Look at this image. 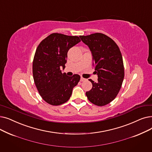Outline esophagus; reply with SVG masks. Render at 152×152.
I'll use <instances>...</instances> for the list:
<instances>
[{
    "label": "esophagus",
    "mask_w": 152,
    "mask_h": 152,
    "mask_svg": "<svg viewBox=\"0 0 152 152\" xmlns=\"http://www.w3.org/2000/svg\"><path fill=\"white\" fill-rule=\"evenodd\" d=\"M80 81H81V82L84 81H86V79H84V78H83V77H81V80H80Z\"/></svg>",
    "instance_id": "obj_1"
}]
</instances>
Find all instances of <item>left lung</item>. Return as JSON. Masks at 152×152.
Listing matches in <instances>:
<instances>
[{
  "label": "left lung",
  "instance_id": "obj_1",
  "mask_svg": "<svg viewBox=\"0 0 152 152\" xmlns=\"http://www.w3.org/2000/svg\"><path fill=\"white\" fill-rule=\"evenodd\" d=\"M92 52L97 82L89 80L92 88L86 92L88 100L98 106L109 104L119 92L124 78V66L119 48L113 39L101 33L80 36Z\"/></svg>",
  "mask_w": 152,
  "mask_h": 152
}]
</instances>
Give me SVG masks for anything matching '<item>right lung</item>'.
Instances as JSON below:
<instances>
[{"mask_svg": "<svg viewBox=\"0 0 152 152\" xmlns=\"http://www.w3.org/2000/svg\"><path fill=\"white\" fill-rule=\"evenodd\" d=\"M81 42L77 36L53 33L39 43L33 61V76L43 99L52 105L67 102L80 76H68L61 72L65 67L68 50Z\"/></svg>", "mask_w": 152, "mask_h": 152, "instance_id": "1", "label": "right lung"}]
</instances>
